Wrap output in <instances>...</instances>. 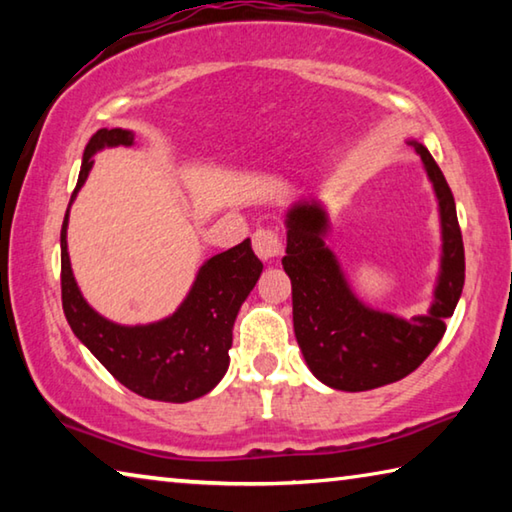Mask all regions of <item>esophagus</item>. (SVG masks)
Wrapping results in <instances>:
<instances>
[{
  "label": "esophagus",
  "instance_id": "34e87169",
  "mask_svg": "<svg viewBox=\"0 0 512 512\" xmlns=\"http://www.w3.org/2000/svg\"><path fill=\"white\" fill-rule=\"evenodd\" d=\"M253 250H255L259 259H264V262L277 259L284 253V244H282L280 232L273 230V228H259L253 235Z\"/></svg>",
  "mask_w": 512,
  "mask_h": 512
}]
</instances>
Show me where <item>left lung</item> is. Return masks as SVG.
<instances>
[{"mask_svg": "<svg viewBox=\"0 0 512 512\" xmlns=\"http://www.w3.org/2000/svg\"><path fill=\"white\" fill-rule=\"evenodd\" d=\"M438 198L443 255L433 302L424 316L400 318L372 309L354 296L339 259L325 246L329 219L318 201L287 212V255L293 329L309 370L336 391H370L400 381L429 357L445 334L465 282V250L456 203L427 146L411 140Z\"/></svg>", "mask_w": 512, "mask_h": 512, "instance_id": "obj_1", "label": "left lung"}]
</instances>
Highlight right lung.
I'll use <instances>...</instances> for the list:
<instances>
[{
	"instance_id": "1",
	"label": "right lung",
	"mask_w": 512,
	"mask_h": 512,
	"mask_svg": "<svg viewBox=\"0 0 512 512\" xmlns=\"http://www.w3.org/2000/svg\"><path fill=\"white\" fill-rule=\"evenodd\" d=\"M124 128H101L83 153L79 183L60 230V289L69 327L85 348L128 391L160 402H192L223 379L232 348V327L248 293L262 275L250 239L207 259L187 298L169 318L149 325H117L97 314L81 296L67 253V219L76 194L92 169V155L106 146H133Z\"/></svg>"
}]
</instances>
